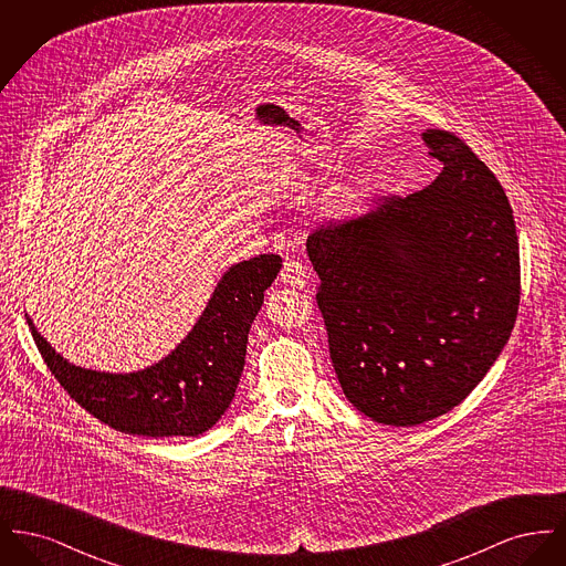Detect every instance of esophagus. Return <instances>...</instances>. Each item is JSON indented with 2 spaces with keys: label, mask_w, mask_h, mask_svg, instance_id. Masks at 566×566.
<instances>
[{
  "label": "esophagus",
  "mask_w": 566,
  "mask_h": 566,
  "mask_svg": "<svg viewBox=\"0 0 566 566\" xmlns=\"http://www.w3.org/2000/svg\"><path fill=\"white\" fill-rule=\"evenodd\" d=\"M280 280L286 284V286H293V289H305L307 282H310V273L307 268L301 265L295 259H289L282 268L280 273Z\"/></svg>",
  "instance_id": "34e87169"
}]
</instances>
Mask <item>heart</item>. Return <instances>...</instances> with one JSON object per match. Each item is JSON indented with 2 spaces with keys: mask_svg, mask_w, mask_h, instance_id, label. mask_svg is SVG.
I'll list each match as a JSON object with an SVG mask.
<instances>
[{
  "mask_svg": "<svg viewBox=\"0 0 566 566\" xmlns=\"http://www.w3.org/2000/svg\"><path fill=\"white\" fill-rule=\"evenodd\" d=\"M371 189L374 187L369 180H358L356 185L331 195L324 210L333 218H350V216L358 214L363 210V206L367 203V199L371 197Z\"/></svg>",
  "mask_w": 566,
  "mask_h": 566,
  "instance_id": "b5f03b06",
  "label": "heart"
}]
</instances>
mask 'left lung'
I'll use <instances>...</instances> for the list:
<instances>
[{
	"label": "left lung",
	"mask_w": 566,
	"mask_h": 566,
	"mask_svg": "<svg viewBox=\"0 0 566 566\" xmlns=\"http://www.w3.org/2000/svg\"><path fill=\"white\" fill-rule=\"evenodd\" d=\"M443 169L407 197L307 238L344 395L388 427L448 413L512 335L520 252L507 195L457 135L422 134Z\"/></svg>",
	"instance_id": "obj_1"
}]
</instances>
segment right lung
Masks as SVG:
<instances>
[{"instance_id": "right-lung-1", "label": "right lung", "mask_w": 566, "mask_h": 566, "mask_svg": "<svg viewBox=\"0 0 566 566\" xmlns=\"http://www.w3.org/2000/svg\"><path fill=\"white\" fill-rule=\"evenodd\" d=\"M280 268L277 254L229 268L189 335L159 363L132 374L76 367L25 316L53 376L97 420L142 437H197L214 427L235 397L250 326Z\"/></svg>"}]
</instances>
